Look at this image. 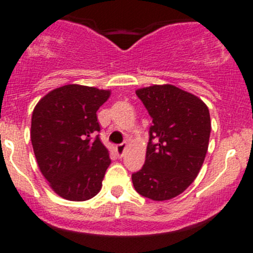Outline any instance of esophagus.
Masks as SVG:
<instances>
[{"label": "esophagus", "mask_w": 253, "mask_h": 253, "mask_svg": "<svg viewBox=\"0 0 253 253\" xmlns=\"http://www.w3.org/2000/svg\"><path fill=\"white\" fill-rule=\"evenodd\" d=\"M126 145H127L126 142L120 143V144L116 145V153H117V155H119V157H122V155H124L125 149H126Z\"/></svg>", "instance_id": "esophagus-1"}]
</instances>
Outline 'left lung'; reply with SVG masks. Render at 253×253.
<instances>
[{"instance_id": "1", "label": "left lung", "mask_w": 253, "mask_h": 253, "mask_svg": "<svg viewBox=\"0 0 253 253\" xmlns=\"http://www.w3.org/2000/svg\"><path fill=\"white\" fill-rule=\"evenodd\" d=\"M153 125L145 162L132 174L137 192L153 201L182 193L202 168L211 136L207 105L193 94L171 84L138 89Z\"/></svg>"}]
</instances>
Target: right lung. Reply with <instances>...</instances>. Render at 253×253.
Instances as JSON below:
<instances>
[{
  "instance_id": "add662e5",
  "label": "right lung",
  "mask_w": 253,
  "mask_h": 253,
  "mask_svg": "<svg viewBox=\"0 0 253 253\" xmlns=\"http://www.w3.org/2000/svg\"><path fill=\"white\" fill-rule=\"evenodd\" d=\"M109 96V90L68 84L46 94L33 111L30 138L38 165L62 198L86 201L100 191L111 160L99 138L96 111Z\"/></svg>"
}]
</instances>
